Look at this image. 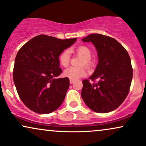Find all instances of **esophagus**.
I'll list each match as a JSON object with an SVG mask.
<instances>
[{
	"label": "esophagus",
	"mask_w": 146,
	"mask_h": 146,
	"mask_svg": "<svg viewBox=\"0 0 146 146\" xmlns=\"http://www.w3.org/2000/svg\"><path fill=\"white\" fill-rule=\"evenodd\" d=\"M74 82V80H72V79H70V84H72Z\"/></svg>",
	"instance_id": "1"
}]
</instances>
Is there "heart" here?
<instances>
[{"label": "heart", "instance_id": "obj_1", "mask_svg": "<svg viewBox=\"0 0 146 146\" xmlns=\"http://www.w3.org/2000/svg\"><path fill=\"white\" fill-rule=\"evenodd\" d=\"M76 55L82 57L80 60V66H87L91 68L93 66V61L91 59V50L87 45H80L75 49ZM59 62L63 67H67L70 64V53L68 49L64 50L60 53L59 56ZM87 74V71L84 67L75 68L70 67L65 70L64 76L72 80H76L81 77H83Z\"/></svg>", "mask_w": 146, "mask_h": 146}]
</instances>
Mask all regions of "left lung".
<instances>
[{
    "label": "left lung",
    "mask_w": 146,
    "mask_h": 146,
    "mask_svg": "<svg viewBox=\"0 0 146 146\" xmlns=\"http://www.w3.org/2000/svg\"><path fill=\"white\" fill-rule=\"evenodd\" d=\"M82 40L94 44L99 59L92 76L82 81V100L95 112L114 110L128 95L132 81L133 68L128 52L114 38L100 34H91ZM97 79L98 82L95 83Z\"/></svg>",
    "instance_id": "left-lung-1"
}]
</instances>
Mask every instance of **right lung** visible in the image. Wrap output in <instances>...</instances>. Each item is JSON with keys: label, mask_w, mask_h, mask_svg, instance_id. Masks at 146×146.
<instances>
[{"label": "right lung", "mask_w": 146, "mask_h": 146, "mask_svg": "<svg viewBox=\"0 0 146 146\" xmlns=\"http://www.w3.org/2000/svg\"><path fill=\"white\" fill-rule=\"evenodd\" d=\"M76 40L40 35L27 42L17 52L13 81L19 98L30 110L48 114L62 105L70 80L68 77L56 78L62 72L59 56Z\"/></svg>", "instance_id": "obj_1"}]
</instances>
